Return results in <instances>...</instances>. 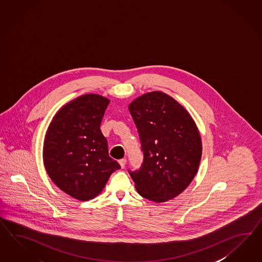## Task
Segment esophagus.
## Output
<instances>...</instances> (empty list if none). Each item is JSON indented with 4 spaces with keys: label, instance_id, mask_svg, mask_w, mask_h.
<instances>
[{
    "label": "esophagus",
    "instance_id": "34e87169",
    "mask_svg": "<svg viewBox=\"0 0 262 262\" xmlns=\"http://www.w3.org/2000/svg\"><path fill=\"white\" fill-rule=\"evenodd\" d=\"M118 162L120 164L121 168H122V169H124V167H125V165H126V163H127V159L122 158V159H120Z\"/></svg>",
    "mask_w": 262,
    "mask_h": 262
}]
</instances>
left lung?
Listing matches in <instances>:
<instances>
[{
  "label": "left lung",
  "mask_w": 262,
  "mask_h": 262,
  "mask_svg": "<svg viewBox=\"0 0 262 262\" xmlns=\"http://www.w3.org/2000/svg\"><path fill=\"white\" fill-rule=\"evenodd\" d=\"M144 159L129 176L142 198L165 202L180 194L198 172L202 143L190 113L161 92L143 94L128 106Z\"/></svg>",
  "instance_id": "left-lung-1"
}]
</instances>
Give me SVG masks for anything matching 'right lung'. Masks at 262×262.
Segmentation results:
<instances>
[{"mask_svg":"<svg viewBox=\"0 0 262 262\" xmlns=\"http://www.w3.org/2000/svg\"><path fill=\"white\" fill-rule=\"evenodd\" d=\"M110 100L79 96L62 106L47 130L42 159L57 187L81 201L97 196L120 165L108 156L100 126Z\"/></svg>","mask_w":262,"mask_h":262,"instance_id":"add662e5","label":"right lung"}]
</instances>
